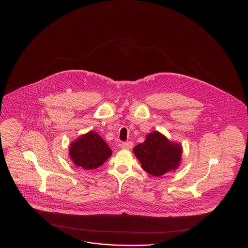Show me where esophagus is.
I'll return each instance as SVG.
<instances>
[{"instance_id":"obj_1","label":"esophagus","mask_w":248,"mask_h":248,"mask_svg":"<svg viewBox=\"0 0 248 248\" xmlns=\"http://www.w3.org/2000/svg\"><path fill=\"white\" fill-rule=\"evenodd\" d=\"M121 147H122L123 149L130 150V149H132V148H133V143L131 141L123 142V143L121 144Z\"/></svg>"}]
</instances>
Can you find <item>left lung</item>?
I'll return each mask as SVG.
<instances>
[{
    "instance_id": "1",
    "label": "left lung",
    "mask_w": 248,
    "mask_h": 248,
    "mask_svg": "<svg viewBox=\"0 0 248 248\" xmlns=\"http://www.w3.org/2000/svg\"><path fill=\"white\" fill-rule=\"evenodd\" d=\"M134 154L142 168L154 177L175 170L181 159V146L169 141L159 132L147 135L145 141L137 145Z\"/></svg>"
}]
</instances>
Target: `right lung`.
Wrapping results in <instances>:
<instances>
[{"label": "right lung", "instance_id": "obj_1", "mask_svg": "<svg viewBox=\"0 0 248 248\" xmlns=\"http://www.w3.org/2000/svg\"><path fill=\"white\" fill-rule=\"evenodd\" d=\"M111 150L95 132H89L71 143L70 156L73 163L85 170H93L106 162Z\"/></svg>", "mask_w": 248, "mask_h": 248}]
</instances>
